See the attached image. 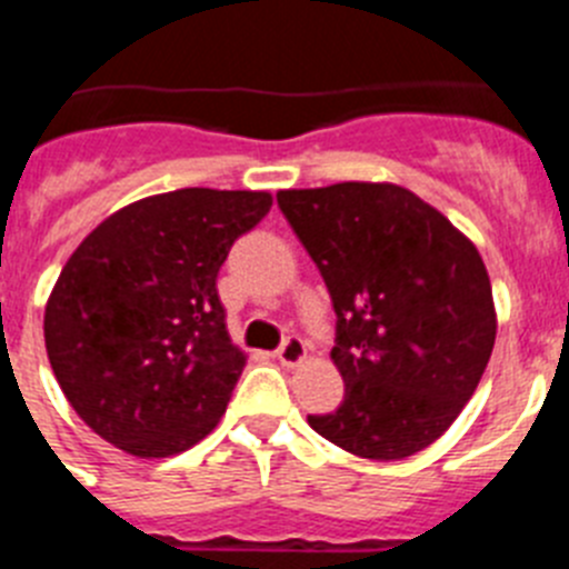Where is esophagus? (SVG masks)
Segmentation results:
<instances>
[{
    "label": "esophagus",
    "mask_w": 569,
    "mask_h": 569,
    "mask_svg": "<svg viewBox=\"0 0 569 569\" xmlns=\"http://www.w3.org/2000/svg\"><path fill=\"white\" fill-rule=\"evenodd\" d=\"M305 356H308V347H305V341H301L299 336H288V339L279 345V350H276V359L284 367H296Z\"/></svg>",
    "instance_id": "obj_1"
}]
</instances>
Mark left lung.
Masks as SVG:
<instances>
[{"instance_id": "1", "label": "left lung", "mask_w": 569, "mask_h": 569, "mask_svg": "<svg viewBox=\"0 0 569 569\" xmlns=\"http://www.w3.org/2000/svg\"><path fill=\"white\" fill-rule=\"evenodd\" d=\"M279 210L328 284L345 399L308 416L361 459L419 453L453 425L496 341L487 268L445 216L399 184L281 190Z\"/></svg>"}]
</instances>
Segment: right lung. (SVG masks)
I'll list each match as a JSON object with an SVG mask.
<instances>
[{
	"instance_id": "obj_1",
	"label": "right lung",
	"mask_w": 569,
	"mask_h": 569,
	"mask_svg": "<svg viewBox=\"0 0 569 569\" xmlns=\"http://www.w3.org/2000/svg\"><path fill=\"white\" fill-rule=\"evenodd\" d=\"M270 193L182 188L104 219L44 308V347L70 407L124 453L164 459L222 419L244 356L216 276Z\"/></svg>"
}]
</instances>
